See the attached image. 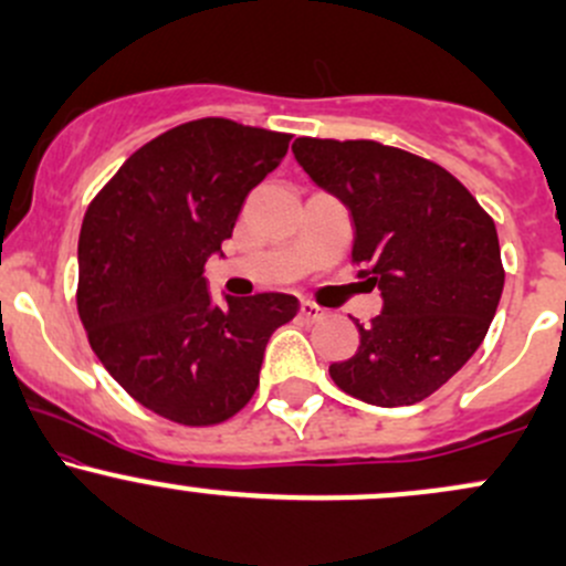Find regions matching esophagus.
<instances>
[{"label": "esophagus", "mask_w": 566, "mask_h": 566, "mask_svg": "<svg viewBox=\"0 0 566 566\" xmlns=\"http://www.w3.org/2000/svg\"><path fill=\"white\" fill-rule=\"evenodd\" d=\"M301 316H303V319H308V322H319V319H324V316H327V311H324L322 305H316L311 301H301Z\"/></svg>", "instance_id": "obj_1"}]
</instances>
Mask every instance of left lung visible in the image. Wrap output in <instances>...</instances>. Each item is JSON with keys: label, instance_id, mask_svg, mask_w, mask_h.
<instances>
[{"label": "left lung", "instance_id": "obj_1", "mask_svg": "<svg viewBox=\"0 0 566 566\" xmlns=\"http://www.w3.org/2000/svg\"><path fill=\"white\" fill-rule=\"evenodd\" d=\"M297 165L348 207L354 258L382 311L359 348L329 365L340 391L375 407L423 401L482 346L505 271L497 231L444 167L375 140L292 143Z\"/></svg>", "mask_w": 566, "mask_h": 566}]
</instances>
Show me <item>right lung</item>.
<instances>
[{
    "label": "right lung",
    "mask_w": 566,
    "mask_h": 566,
    "mask_svg": "<svg viewBox=\"0 0 566 566\" xmlns=\"http://www.w3.org/2000/svg\"><path fill=\"white\" fill-rule=\"evenodd\" d=\"M290 146L287 133L220 116L148 140L90 201L80 233L76 308L108 375L180 426H216L252 399L265 343L297 297L207 292L239 210Z\"/></svg>",
    "instance_id": "right-lung-1"
}]
</instances>
